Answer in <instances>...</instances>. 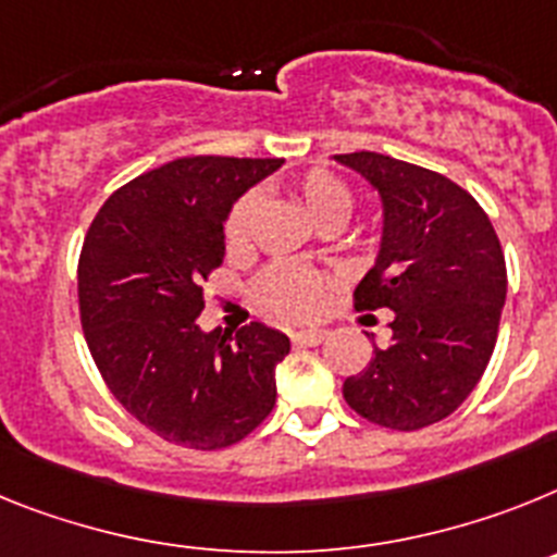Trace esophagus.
I'll use <instances>...</instances> for the list:
<instances>
[{
  "label": "esophagus",
  "mask_w": 557,
  "mask_h": 557,
  "mask_svg": "<svg viewBox=\"0 0 557 557\" xmlns=\"http://www.w3.org/2000/svg\"><path fill=\"white\" fill-rule=\"evenodd\" d=\"M325 338H327V331H322V327H311V331H297V333H292V342H294V345H306V347L322 345Z\"/></svg>",
  "instance_id": "1"
}]
</instances>
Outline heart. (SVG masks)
Returning <instances> with one entry per match:
<instances>
[{"label":"heart","mask_w":557,"mask_h":557,"mask_svg":"<svg viewBox=\"0 0 557 557\" xmlns=\"http://www.w3.org/2000/svg\"><path fill=\"white\" fill-rule=\"evenodd\" d=\"M297 198L302 210L308 212V219L322 230L327 224H342L350 219L352 207H356V196L347 187V182L331 171H311L297 182ZM263 207L260 193L249 190L232 205L230 215H226L224 238L226 249L232 255H240L255 240V230H258V215ZM327 277L317 269L299 263H274L269 265L255 285H251V297L258 302V308L274 313L280 319H308L317 313L319 299L325 294Z\"/></svg>","instance_id":"heart-1"}]
</instances>
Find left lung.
Returning <instances> with one entry per match:
<instances>
[{"mask_svg": "<svg viewBox=\"0 0 557 557\" xmlns=\"http://www.w3.org/2000/svg\"><path fill=\"white\" fill-rule=\"evenodd\" d=\"M384 207L375 265L356 308H389L393 342L342 386L370 423L414 432L448 418L480 384L507 297L502 244L476 198L443 173L384 153H336Z\"/></svg>", "mask_w": 557, "mask_h": 557, "instance_id": "obj_1", "label": "left lung"}]
</instances>
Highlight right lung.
Here are the masks:
<instances>
[{
    "label": "right lung",
    "mask_w": 557,
    "mask_h": 557,
    "mask_svg": "<svg viewBox=\"0 0 557 557\" xmlns=\"http://www.w3.org/2000/svg\"><path fill=\"white\" fill-rule=\"evenodd\" d=\"M283 159L185 157L111 193L77 260L86 345L111 395L153 434L215 451L274 409L288 336L263 322L198 327L205 283L224 263L232 205Z\"/></svg>",
    "instance_id": "add662e5"
}]
</instances>
